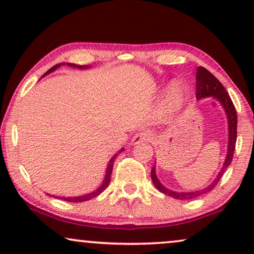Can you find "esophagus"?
<instances>
[{
  "mask_svg": "<svg viewBox=\"0 0 254 254\" xmlns=\"http://www.w3.org/2000/svg\"><path fill=\"white\" fill-rule=\"evenodd\" d=\"M152 135L150 133H147V131H140V133L135 134L133 138H131V144H138L141 142L145 141H151Z\"/></svg>",
  "mask_w": 254,
  "mask_h": 254,
  "instance_id": "1",
  "label": "esophagus"
}]
</instances>
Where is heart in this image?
<instances>
[{"instance_id": "b5f03b06", "label": "heart", "mask_w": 254, "mask_h": 254, "mask_svg": "<svg viewBox=\"0 0 254 254\" xmlns=\"http://www.w3.org/2000/svg\"><path fill=\"white\" fill-rule=\"evenodd\" d=\"M184 100V91L178 84H173L169 90L168 98H166V105L170 110H178L182 106Z\"/></svg>"}]
</instances>
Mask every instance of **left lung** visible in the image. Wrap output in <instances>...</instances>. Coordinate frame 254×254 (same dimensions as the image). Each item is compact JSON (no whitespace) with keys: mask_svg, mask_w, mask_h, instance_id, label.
Masks as SVG:
<instances>
[{"mask_svg":"<svg viewBox=\"0 0 254 254\" xmlns=\"http://www.w3.org/2000/svg\"><path fill=\"white\" fill-rule=\"evenodd\" d=\"M206 97H213L216 100L220 102V104L225 111L228 118V129H229V140H228V152L225 156V161L222 166L221 171L218 172L213 182L209 185L204 187L202 190H193V192H175L166 189L164 185H162L159 182L157 176H156V165L152 166L151 169V179L152 183L156 189L161 190L162 193L166 194V195L175 197L178 200H190V199H195L197 196L203 195L208 192H210L215 186L217 185L222 176L224 175L225 170L229 168V165L231 164L232 157H234L235 147H236V140H237V113H236V109L234 106V103L227 92V90L222 83L211 74L210 71H208L206 68L199 67L196 70V98H206Z\"/></svg>","mask_w":254,"mask_h":254,"instance_id":"obj_1","label":"left lung"}]
</instances>
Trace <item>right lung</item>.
<instances>
[{
	"label": "right lung",
	"mask_w": 254,
	"mask_h": 254,
	"mask_svg": "<svg viewBox=\"0 0 254 254\" xmlns=\"http://www.w3.org/2000/svg\"><path fill=\"white\" fill-rule=\"evenodd\" d=\"M64 64H55L54 67H52V68L50 69V70H47L46 72H45L44 76L48 75V74H50V72L54 71L55 69H58L59 67H61V65H64ZM67 65H69V67L78 68V69H85V68H89V65H79V64H67ZM44 76H43V77H44ZM123 150H124V148H123V149H120V150L118 151L117 154L114 155L113 157L110 159L109 165H107V169H106V173H105V178H104V182H103L102 185H100V186L98 187V189H97L96 190H93V192L89 193V194H84V195H79V196H67V197H65V196H54V197H59V199L65 200V201H68V202H83V201L91 200V199H93V197L98 196L99 194H100V193H103L104 190H106V187L109 186L110 180H111V175H112V169H113L114 161H116V158H117L118 154H120V152L123 151ZM47 195H51V194H47ZM51 196H52V195H51Z\"/></svg>",
	"instance_id": "add662e5"
}]
</instances>
